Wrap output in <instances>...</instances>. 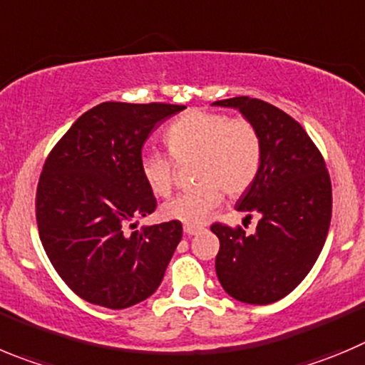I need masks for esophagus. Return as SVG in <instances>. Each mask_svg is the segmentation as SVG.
<instances>
[{
  "label": "esophagus",
  "mask_w": 365,
  "mask_h": 365,
  "mask_svg": "<svg viewBox=\"0 0 365 365\" xmlns=\"http://www.w3.org/2000/svg\"><path fill=\"white\" fill-rule=\"evenodd\" d=\"M202 230V227H194V225H185V227H183V232H185L187 236H196V234H200Z\"/></svg>",
  "instance_id": "1"
}]
</instances>
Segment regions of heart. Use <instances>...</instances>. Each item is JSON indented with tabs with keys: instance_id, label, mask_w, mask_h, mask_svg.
Listing matches in <instances>:
<instances>
[{
	"instance_id": "obj_1",
	"label": "heart",
	"mask_w": 365,
	"mask_h": 365,
	"mask_svg": "<svg viewBox=\"0 0 365 365\" xmlns=\"http://www.w3.org/2000/svg\"><path fill=\"white\" fill-rule=\"evenodd\" d=\"M171 156L144 153L140 173L155 196H169L175 185V162L192 158L196 185L178 194L162 207L165 220L202 225L221 203L223 192L230 198L247 192L259 175L263 142L247 118H229L223 113L190 110L176 117L163 131Z\"/></svg>"
}]
</instances>
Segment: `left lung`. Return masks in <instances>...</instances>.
I'll return each instance as SVG.
<instances>
[{
	"mask_svg": "<svg viewBox=\"0 0 365 365\" xmlns=\"http://www.w3.org/2000/svg\"><path fill=\"white\" fill-rule=\"evenodd\" d=\"M214 106L236 108L257 128L263 142L259 175L237 210L259 214L254 234L240 225L216 223V274L230 297L270 304L294 292L315 264L331 221V180L301 124L261 98L234 97Z\"/></svg>",
	"mask_w": 365,
	"mask_h": 365,
	"instance_id": "left-lung-1",
	"label": "left lung"
}]
</instances>
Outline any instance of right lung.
I'll return each instance as SVG.
<instances>
[{
  "label": "right lung",
  "mask_w": 365,
  "mask_h": 365,
  "mask_svg": "<svg viewBox=\"0 0 365 365\" xmlns=\"http://www.w3.org/2000/svg\"><path fill=\"white\" fill-rule=\"evenodd\" d=\"M185 106L102 102L81 115L44 160L36 192L41 243L73 294L124 309L156 292L182 223L144 227L156 198L140 173L149 133Z\"/></svg>",
  "instance_id": "obj_1"
}]
</instances>
